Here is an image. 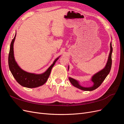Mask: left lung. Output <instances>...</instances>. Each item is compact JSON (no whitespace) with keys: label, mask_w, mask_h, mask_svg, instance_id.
Wrapping results in <instances>:
<instances>
[{"label":"left lung","mask_w":124,"mask_h":124,"mask_svg":"<svg viewBox=\"0 0 124 124\" xmlns=\"http://www.w3.org/2000/svg\"><path fill=\"white\" fill-rule=\"evenodd\" d=\"M113 51V48L112 47V42L110 43V51L107 63L106 66L102 69L99 71V72H97L95 74H93L91 78V81L93 83V85L90 87H84V86L81 85L80 82L74 79V78L69 77L68 78L70 83L72 84L74 87H76L78 89H81L84 91H92L96 89L100 86L102 84L103 81L106 78L108 73H110L111 66H112V53ZM69 69V66H68V70Z\"/></svg>","instance_id":"8db88e82"}]
</instances>
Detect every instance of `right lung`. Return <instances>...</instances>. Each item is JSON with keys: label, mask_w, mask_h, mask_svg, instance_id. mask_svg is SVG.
<instances>
[{"label": "right lung", "mask_w": 124, "mask_h": 124, "mask_svg": "<svg viewBox=\"0 0 124 124\" xmlns=\"http://www.w3.org/2000/svg\"><path fill=\"white\" fill-rule=\"evenodd\" d=\"M16 37V33L10 44L8 57L9 67L11 73L17 82V83L23 87L31 88L38 87L39 86L43 85L46 83L47 80L52 68L55 64V62L61 57V56L56 58L54 61L53 63L42 73L36 74L26 72L20 68L14 58L13 46Z\"/></svg>", "instance_id": "obj_1"}]
</instances>
